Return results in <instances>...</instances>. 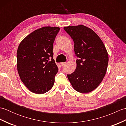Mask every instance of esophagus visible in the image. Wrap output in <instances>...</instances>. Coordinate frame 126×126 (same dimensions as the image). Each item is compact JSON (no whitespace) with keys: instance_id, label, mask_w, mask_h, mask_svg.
I'll use <instances>...</instances> for the list:
<instances>
[{"instance_id":"esophagus-1","label":"esophagus","mask_w":126,"mask_h":126,"mask_svg":"<svg viewBox=\"0 0 126 126\" xmlns=\"http://www.w3.org/2000/svg\"><path fill=\"white\" fill-rule=\"evenodd\" d=\"M65 64H66V62H61V65L63 66V65H65Z\"/></svg>"}]
</instances>
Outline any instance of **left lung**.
I'll return each instance as SVG.
<instances>
[{
  "instance_id": "8db88e82",
  "label": "left lung",
  "mask_w": 126,
  "mask_h": 126,
  "mask_svg": "<svg viewBox=\"0 0 126 126\" xmlns=\"http://www.w3.org/2000/svg\"><path fill=\"white\" fill-rule=\"evenodd\" d=\"M73 39L74 51L79 58L76 68L68 75L74 89L88 93L97 88L106 74L108 54L101 38L92 29L83 25L64 28Z\"/></svg>"
}]
</instances>
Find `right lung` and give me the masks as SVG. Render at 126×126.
<instances>
[{
	"instance_id": "right-lung-1",
	"label": "right lung",
	"mask_w": 126,
	"mask_h": 126,
	"mask_svg": "<svg viewBox=\"0 0 126 126\" xmlns=\"http://www.w3.org/2000/svg\"><path fill=\"white\" fill-rule=\"evenodd\" d=\"M60 30L53 26L37 29L25 37L18 46V74L25 86L34 94L47 93L54 84L58 69L53 59V44Z\"/></svg>"
}]
</instances>
